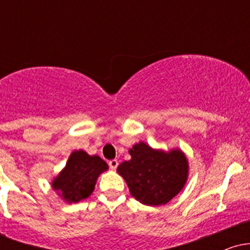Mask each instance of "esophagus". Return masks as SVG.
<instances>
[{"instance_id":"esophagus-1","label":"esophagus","mask_w":250,"mask_h":250,"mask_svg":"<svg viewBox=\"0 0 250 250\" xmlns=\"http://www.w3.org/2000/svg\"><path fill=\"white\" fill-rule=\"evenodd\" d=\"M117 166H119V161L117 160H110L109 161V167H110V169H113V170H115Z\"/></svg>"}]
</instances>
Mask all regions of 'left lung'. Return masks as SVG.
<instances>
[{"instance_id":"8db88e82","label":"left lung","mask_w":250,"mask_h":250,"mask_svg":"<svg viewBox=\"0 0 250 250\" xmlns=\"http://www.w3.org/2000/svg\"><path fill=\"white\" fill-rule=\"evenodd\" d=\"M131 159L117 167L131 196L146 206L166 205L182 190L188 179V160L180 149L170 151L139 142L129 149Z\"/></svg>"}]
</instances>
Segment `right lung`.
Here are the masks:
<instances>
[{"label": "right lung", "mask_w": 250, "mask_h": 250, "mask_svg": "<svg viewBox=\"0 0 250 250\" xmlns=\"http://www.w3.org/2000/svg\"><path fill=\"white\" fill-rule=\"evenodd\" d=\"M107 169V163L97 155L90 156L83 150H75L61 173L53 180L51 187L65 202L76 203L90 196L97 177Z\"/></svg>", "instance_id": "1"}]
</instances>
